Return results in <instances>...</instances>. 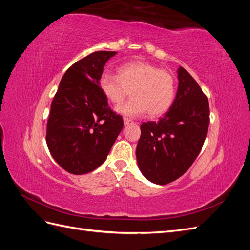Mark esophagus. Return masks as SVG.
I'll use <instances>...</instances> for the list:
<instances>
[{
    "label": "esophagus",
    "instance_id": "34e87169",
    "mask_svg": "<svg viewBox=\"0 0 250 250\" xmlns=\"http://www.w3.org/2000/svg\"><path fill=\"white\" fill-rule=\"evenodd\" d=\"M123 121H124V125H125V126H127V125H129V124H132V123H133V121H132V120H130V119H128V118H124V119H123Z\"/></svg>",
    "mask_w": 250,
    "mask_h": 250
}]
</instances>
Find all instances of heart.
Instances as JSON below:
<instances>
[{
	"label": "heart",
	"instance_id": "obj_1",
	"mask_svg": "<svg viewBox=\"0 0 250 250\" xmlns=\"http://www.w3.org/2000/svg\"><path fill=\"white\" fill-rule=\"evenodd\" d=\"M100 88L113 104L122 103L132 92L131 101L116 107L120 115L138 118L148 111L150 117L157 118L171 108L176 84L168 71L146 62H133L121 65L118 75L103 74Z\"/></svg>",
	"mask_w": 250,
	"mask_h": 250
}]
</instances>
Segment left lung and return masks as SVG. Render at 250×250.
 Segmentation results:
<instances>
[{
	"label": "left lung",
	"instance_id": "1",
	"mask_svg": "<svg viewBox=\"0 0 250 250\" xmlns=\"http://www.w3.org/2000/svg\"><path fill=\"white\" fill-rule=\"evenodd\" d=\"M177 77L171 108L157 122L141 125L135 152L140 171L156 185L184 175L198 156L209 125L208 101L198 83L181 66Z\"/></svg>",
	"mask_w": 250,
	"mask_h": 250
}]
</instances>
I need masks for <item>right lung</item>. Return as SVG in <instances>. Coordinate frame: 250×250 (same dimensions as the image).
Here are the masks:
<instances>
[{
  "mask_svg": "<svg viewBox=\"0 0 250 250\" xmlns=\"http://www.w3.org/2000/svg\"><path fill=\"white\" fill-rule=\"evenodd\" d=\"M116 54L98 51L74 63L52 101L47 145L60 167L75 175L102 165L123 129L122 117L110 109L99 86L105 63Z\"/></svg>",
  "mask_w": 250,
  "mask_h": 250,
  "instance_id": "1",
  "label": "right lung"
}]
</instances>
